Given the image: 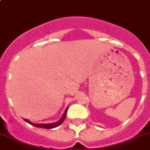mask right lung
Masks as SVG:
<instances>
[{
  "mask_svg": "<svg viewBox=\"0 0 150 150\" xmlns=\"http://www.w3.org/2000/svg\"><path fill=\"white\" fill-rule=\"evenodd\" d=\"M67 110H68V107L66 108L65 111H64V114H63L62 117L60 118V120L56 122H52V123H45V124L33 123V122H30V120H28V119H24V120H25V122H28L29 124H30V125H33V126H35V127H37V128H46V129H51V128H56V127H58L59 125H60L63 122H64V119H65V117H66V115H67Z\"/></svg>",
  "mask_w": 150,
  "mask_h": 150,
  "instance_id": "1",
  "label": "right lung"
}]
</instances>
